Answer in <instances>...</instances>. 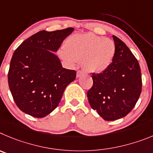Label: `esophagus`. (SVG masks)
I'll use <instances>...</instances> for the list:
<instances>
[{
    "instance_id": "obj_1",
    "label": "esophagus",
    "mask_w": 153,
    "mask_h": 153,
    "mask_svg": "<svg viewBox=\"0 0 153 153\" xmlns=\"http://www.w3.org/2000/svg\"><path fill=\"white\" fill-rule=\"evenodd\" d=\"M84 74H85V72H84V71H77V78H80V77H82Z\"/></svg>"
}]
</instances>
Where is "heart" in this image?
Segmentation results:
<instances>
[{
	"label": "heart",
	"instance_id": "heart-1",
	"mask_svg": "<svg viewBox=\"0 0 153 153\" xmlns=\"http://www.w3.org/2000/svg\"><path fill=\"white\" fill-rule=\"evenodd\" d=\"M116 55V45L113 40L92 33L78 34L69 37L60 56L69 65L82 62L88 72L100 74L112 64Z\"/></svg>",
	"mask_w": 153,
	"mask_h": 153
}]
</instances>
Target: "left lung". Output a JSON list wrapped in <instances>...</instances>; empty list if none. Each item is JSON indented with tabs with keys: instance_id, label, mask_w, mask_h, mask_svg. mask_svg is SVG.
<instances>
[{
	"instance_id": "left-lung-1",
	"label": "left lung",
	"mask_w": 153,
	"mask_h": 153,
	"mask_svg": "<svg viewBox=\"0 0 153 153\" xmlns=\"http://www.w3.org/2000/svg\"><path fill=\"white\" fill-rule=\"evenodd\" d=\"M116 55L111 66L100 74L92 73L93 86L87 96L92 109L104 120L126 116L135 107L142 91L138 61L126 44L113 36Z\"/></svg>"
}]
</instances>
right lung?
Returning <instances> with one entry per match:
<instances>
[{"mask_svg": "<svg viewBox=\"0 0 153 153\" xmlns=\"http://www.w3.org/2000/svg\"><path fill=\"white\" fill-rule=\"evenodd\" d=\"M74 28L41 30L23 41L12 56L8 85L16 106L30 116L42 118L58 107L76 71L63 68L54 52Z\"/></svg>", "mask_w": 153, "mask_h": 153, "instance_id": "obj_1", "label": "right lung"}]
</instances>
